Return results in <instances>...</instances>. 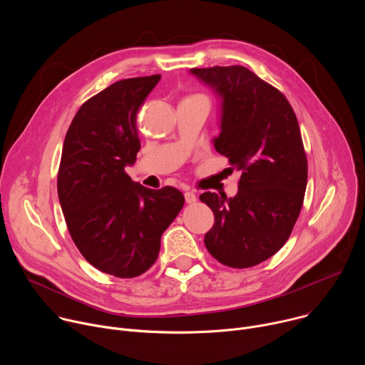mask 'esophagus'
Wrapping results in <instances>:
<instances>
[{
  "label": "esophagus",
  "mask_w": 365,
  "mask_h": 365,
  "mask_svg": "<svg viewBox=\"0 0 365 365\" xmlns=\"http://www.w3.org/2000/svg\"><path fill=\"white\" fill-rule=\"evenodd\" d=\"M185 200H186L187 203H195V202H196V195H195L193 192L187 190V192H185Z\"/></svg>",
  "instance_id": "esophagus-1"
}]
</instances>
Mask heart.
<instances>
[{
	"mask_svg": "<svg viewBox=\"0 0 365 365\" xmlns=\"http://www.w3.org/2000/svg\"><path fill=\"white\" fill-rule=\"evenodd\" d=\"M193 96H199V98H205V96H203V95H193ZM205 99H206V98H205Z\"/></svg>",
	"mask_w": 365,
	"mask_h": 365,
	"instance_id": "heart-1",
	"label": "heart"
}]
</instances>
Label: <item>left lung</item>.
I'll list each match as a JSON object with an SVG mask.
<instances>
[{
	"instance_id": "obj_1",
	"label": "left lung",
	"mask_w": 365,
	"mask_h": 365,
	"mask_svg": "<svg viewBox=\"0 0 365 365\" xmlns=\"http://www.w3.org/2000/svg\"><path fill=\"white\" fill-rule=\"evenodd\" d=\"M222 98L215 150L241 170L238 193L205 192L215 224L205 245L220 263L248 269L266 262L289 240L300 214L307 159L287 98L244 66L193 68Z\"/></svg>"
}]
</instances>
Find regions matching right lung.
Returning a JSON list of instances; mask_svg holds the SVG:
<instances>
[{
    "instance_id": "add662e5",
    "label": "right lung",
    "mask_w": 365,
    "mask_h": 365,
    "mask_svg": "<svg viewBox=\"0 0 365 365\" xmlns=\"http://www.w3.org/2000/svg\"><path fill=\"white\" fill-rule=\"evenodd\" d=\"M160 78L123 79L89 98L63 143L58 195L69 234L88 263L120 279L154 264L185 203L180 190L148 189L125 173L140 150L137 113Z\"/></svg>"
}]
</instances>
